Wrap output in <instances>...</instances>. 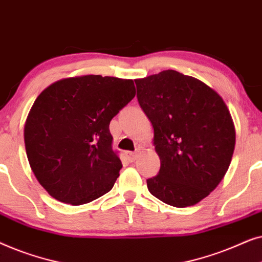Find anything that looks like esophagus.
<instances>
[{
  "label": "esophagus",
  "instance_id": "obj_1",
  "mask_svg": "<svg viewBox=\"0 0 262 262\" xmlns=\"http://www.w3.org/2000/svg\"><path fill=\"white\" fill-rule=\"evenodd\" d=\"M126 155H127V159L130 162H134V161L137 160V157H138V154L134 152V151H127Z\"/></svg>",
  "mask_w": 262,
  "mask_h": 262
}]
</instances>
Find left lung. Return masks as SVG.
I'll return each mask as SVG.
<instances>
[{"label": "left lung", "mask_w": 262, "mask_h": 262, "mask_svg": "<svg viewBox=\"0 0 262 262\" xmlns=\"http://www.w3.org/2000/svg\"><path fill=\"white\" fill-rule=\"evenodd\" d=\"M135 82L161 162L159 174L146 180L149 192L168 205H195L230 166L236 141L231 114L216 91L179 71Z\"/></svg>", "instance_id": "left-lung-1"}]
</instances>
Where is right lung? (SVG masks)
Here are the masks:
<instances>
[{
  "mask_svg": "<svg viewBox=\"0 0 262 262\" xmlns=\"http://www.w3.org/2000/svg\"><path fill=\"white\" fill-rule=\"evenodd\" d=\"M135 95L132 80L101 75L63 78L39 94L24 138L31 169L50 195L82 205L112 189L123 164L110 123Z\"/></svg>",
  "mask_w": 262,
  "mask_h": 262,
  "instance_id": "add662e5",
  "label": "right lung"
}]
</instances>
